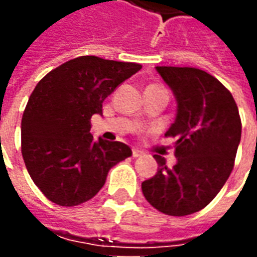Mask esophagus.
<instances>
[{"instance_id": "obj_1", "label": "esophagus", "mask_w": 257, "mask_h": 257, "mask_svg": "<svg viewBox=\"0 0 257 257\" xmlns=\"http://www.w3.org/2000/svg\"><path fill=\"white\" fill-rule=\"evenodd\" d=\"M142 156H145V153H143V151L138 150V149H134V150H132V157H135V158H138V157H142Z\"/></svg>"}]
</instances>
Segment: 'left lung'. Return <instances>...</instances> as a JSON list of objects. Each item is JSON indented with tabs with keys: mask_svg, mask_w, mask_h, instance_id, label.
Listing matches in <instances>:
<instances>
[{
	"mask_svg": "<svg viewBox=\"0 0 257 257\" xmlns=\"http://www.w3.org/2000/svg\"><path fill=\"white\" fill-rule=\"evenodd\" d=\"M156 68L178 103L175 122L165 134L178 139V162L168 168L156 154L158 171L142 183V191L165 215H191L209 204L230 176L241 118L230 90L213 75L194 67Z\"/></svg>",
	"mask_w": 257,
	"mask_h": 257,
	"instance_id": "obj_1",
	"label": "left lung"
}]
</instances>
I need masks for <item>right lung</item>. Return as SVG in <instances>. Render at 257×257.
Returning a JSON list of instances; mask_svg holds the SVG:
<instances>
[{"mask_svg": "<svg viewBox=\"0 0 257 257\" xmlns=\"http://www.w3.org/2000/svg\"><path fill=\"white\" fill-rule=\"evenodd\" d=\"M142 66L79 56L44 77L22 118V156L30 178L49 201L75 206L93 198L108 171L132 156L129 146L90 135V118L118 85Z\"/></svg>", "mask_w": 257, "mask_h": 257, "instance_id": "obj_1", "label": "right lung"}]
</instances>
